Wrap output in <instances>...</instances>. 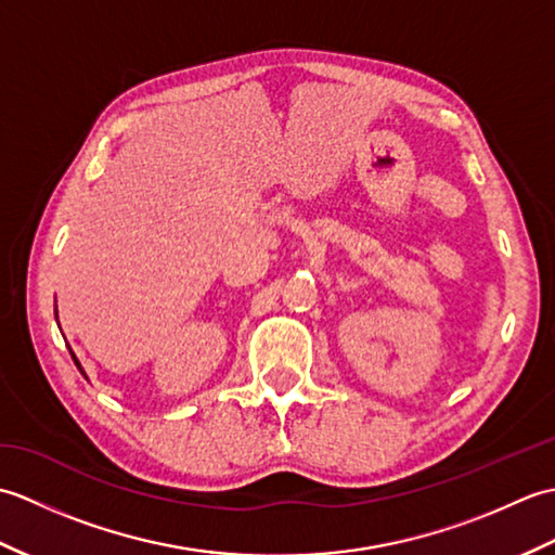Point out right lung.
<instances>
[{"instance_id": "right-lung-1", "label": "right lung", "mask_w": 555, "mask_h": 555, "mask_svg": "<svg viewBox=\"0 0 555 555\" xmlns=\"http://www.w3.org/2000/svg\"><path fill=\"white\" fill-rule=\"evenodd\" d=\"M56 320H59V317H56ZM68 350H70V348H68ZM70 358H74V362H76V367H78V372H80L82 376H86V370H82V367H80V362H78V358L74 356V350H70ZM86 379H88V376H86Z\"/></svg>"}]
</instances>
